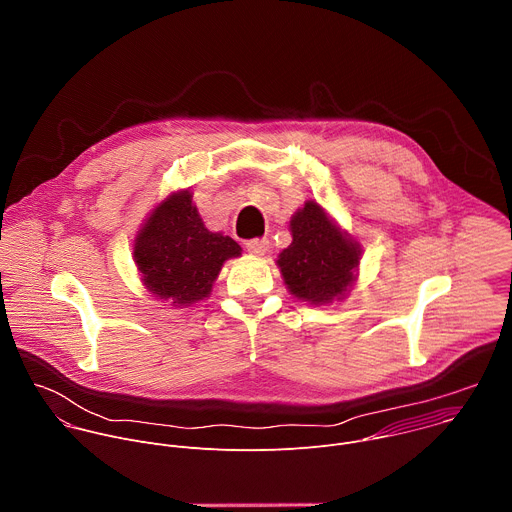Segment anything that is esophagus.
I'll return each instance as SVG.
<instances>
[{
    "label": "esophagus",
    "instance_id": "1",
    "mask_svg": "<svg viewBox=\"0 0 512 512\" xmlns=\"http://www.w3.org/2000/svg\"><path fill=\"white\" fill-rule=\"evenodd\" d=\"M245 247H247V251L251 255L261 257V255H265L269 251V241L267 239H251V241L245 243Z\"/></svg>",
    "mask_w": 512,
    "mask_h": 512
}]
</instances>
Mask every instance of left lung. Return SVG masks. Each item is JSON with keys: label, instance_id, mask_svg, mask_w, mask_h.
<instances>
[{"label": "left lung", "instance_id": "8db88e82", "mask_svg": "<svg viewBox=\"0 0 512 512\" xmlns=\"http://www.w3.org/2000/svg\"><path fill=\"white\" fill-rule=\"evenodd\" d=\"M289 233L291 245L275 261L289 294L312 306L342 302L358 277L360 243L316 200L294 212Z\"/></svg>", "mask_w": 512, "mask_h": 512}]
</instances>
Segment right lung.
<instances>
[{"label":"right lung","instance_id":"obj_1","mask_svg":"<svg viewBox=\"0 0 512 512\" xmlns=\"http://www.w3.org/2000/svg\"><path fill=\"white\" fill-rule=\"evenodd\" d=\"M241 251L231 237L204 227L188 188L158 202L133 241V261L143 287L174 308L206 300L225 261L241 257Z\"/></svg>","mask_w":512,"mask_h":512}]
</instances>
